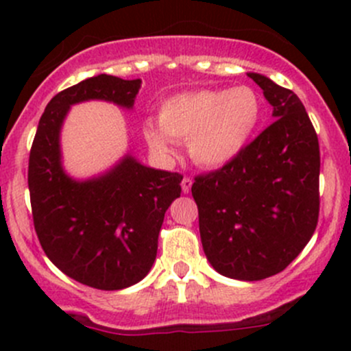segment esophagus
Listing matches in <instances>:
<instances>
[{"mask_svg": "<svg viewBox=\"0 0 351 351\" xmlns=\"http://www.w3.org/2000/svg\"><path fill=\"white\" fill-rule=\"evenodd\" d=\"M192 178H189V176H185V178L182 180V190L183 193H189L190 190H192Z\"/></svg>", "mask_w": 351, "mask_h": 351, "instance_id": "obj_1", "label": "esophagus"}]
</instances>
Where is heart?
<instances>
[{
	"label": "heart",
	"mask_w": 351,
	"mask_h": 351,
	"mask_svg": "<svg viewBox=\"0 0 351 351\" xmlns=\"http://www.w3.org/2000/svg\"><path fill=\"white\" fill-rule=\"evenodd\" d=\"M263 119V101L250 86L173 95L159 108V123H144L154 151L173 153V141H189L190 158L204 168H221L246 149Z\"/></svg>",
	"instance_id": "b5f03b06"
}]
</instances>
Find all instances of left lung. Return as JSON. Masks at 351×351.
<instances>
[{
	"instance_id": "8db88e82",
	"label": "left lung",
	"mask_w": 351,
	"mask_h": 351,
	"mask_svg": "<svg viewBox=\"0 0 351 351\" xmlns=\"http://www.w3.org/2000/svg\"><path fill=\"white\" fill-rule=\"evenodd\" d=\"M247 76L274 107L275 122L234 161L197 176L204 253L221 275L263 280L285 270L313 238L319 217V143L293 91Z\"/></svg>"
}]
</instances>
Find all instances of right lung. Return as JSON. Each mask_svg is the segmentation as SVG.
Instances as JSON below:
<instances>
[{
	"label": "right lung",
	"instance_id": "add662e5",
	"mask_svg": "<svg viewBox=\"0 0 351 351\" xmlns=\"http://www.w3.org/2000/svg\"><path fill=\"white\" fill-rule=\"evenodd\" d=\"M143 81L98 74L56 95L45 107L28 159L35 232L49 260L73 280L120 290L143 280L183 176L144 166L125 154L88 180L62 168L61 129L73 105L104 100L130 110Z\"/></svg>",
	"mask_w": 351,
	"mask_h": 351
}]
</instances>
